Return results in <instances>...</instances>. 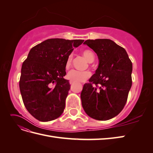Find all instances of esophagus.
<instances>
[{
    "mask_svg": "<svg viewBox=\"0 0 153 153\" xmlns=\"http://www.w3.org/2000/svg\"><path fill=\"white\" fill-rule=\"evenodd\" d=\"M69 84H70L71 85H73V84H74V82H73V81H71H71H69Z\"/></svg>",
    "mask_w": 153,
    "mask_h": 153,
    "instance_id": "34e87169",
    "label": "esophagus"
}]
</instances>
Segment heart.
I'll return each mask as SVG.
<instances>
[{"mask_svg":"<svg viewBox=\"0 0 153 153\" xmlns=\"http://www.w3.org/2000/svg\"><path fill=\"white\" fill-rule=\"evenodd\" d=\"M82 55L89 62H92L94 61V55L89 50H84L82 52ZM73 61V55L70 54L68 56L66 62V68L68 69L70 68ZM91 76V73L89 71H79L73 69L68 73L67 77L69 80L74 82H82L85 81L87 78Z\"/></svg>","mask_w":153,"mask_h":153,"instance_id":"obj_1","label":"heart"}]
</instances>
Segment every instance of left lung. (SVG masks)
<instances>
[{
    "label": "left lung",
    "mask_w": 153,
    "mask_h": 153,
    "mask_svg": "<svg viewBox=\"0 0 153 153\" xmlns=\"http://www.w3.org/2000/svg\"><path fill=\"white\" fill-rule=\"evenodd\" d=\"M84 44L98 55L99 65L91 83L83 87L82 107L91 118L106 121L117 115L126 103L132 85V62L125 49L110 39H88Z\"/></svg>",
    "instance_id": "8db88e82"
}]
</instances>
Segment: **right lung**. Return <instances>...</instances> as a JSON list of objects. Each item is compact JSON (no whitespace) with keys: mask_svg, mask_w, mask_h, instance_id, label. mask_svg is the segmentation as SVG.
<instances>
[{"mask_svg":"<svg viewBox=\"0 0 153 153\" xmlns=\"http://www.w3.org/2000/svg\"><path fill=\"white\" fill-rule=\"evenodd\" d=\"M84 41L47 39L32 48L23 62L19 82L23 102L39 121H52L63 113L70 89L69 80L64 78L66 59Z\"/></svg>","mask_w":153,"mask_h":153,"instance_id":"obj_1","label":"right lung"}]
</instances>
